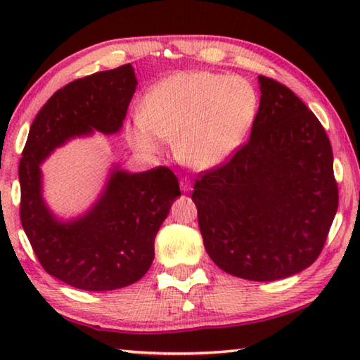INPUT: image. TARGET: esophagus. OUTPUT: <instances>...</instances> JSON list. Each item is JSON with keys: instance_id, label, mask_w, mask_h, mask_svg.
Instances as JSON below:
<instances>
[{"instance_id": "34e87169", "label": "esophagus", "mask_w": 360, "mask_h": 360, "mask_svg": "<svg viewBox=\"0 0 360 360\" xmlns=\"http://www.w3.org/2000/svg\"><path fill=\"white\" fill-rule=\"evenodd\" d=\"M192 188V182L188 178H182L181 179V191L182 192H188Z\"/></svg>"}]
</instances>
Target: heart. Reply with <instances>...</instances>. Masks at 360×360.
Segmentation results:
<instances>
[{
  "mask_svg": "<svg viewBox=\"0 0 360 360\" xmlns=\"http://www.w3.org/2000/svg\"><path fill=\"white\" fill-rule=\"evenodd\" d=\"M259 92L245 77L182 71L146 95L129 130L133 148L155 154L158 138L174 141L176 157L195 169L227 160L245 141L259 112Z\"/></svg>",
  "mask_w": 360,
  "mask_h": 360,
  "instance_id": "obj_1",
  "label": "heart"
}]
</instances>
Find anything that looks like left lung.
Returning <instances> with one entry per match:
<instances>
[{
  "label": "left lung",
  "mask_w": 360,
  "mask_h": 360,
  "mask_svg": "<svg viewBox=\"0 0 360 360\" xmlns=\"http://www.w3.org/2000/svg\"><path fill=\"white\" fill-rule=\"evenodd\" d=\"M251 138L198 174L192 200L211 260L230 275L275 281L319 257L338 208L328 136L284 84L259 76Z\"/></svg>",
  "instance_id": "obj_1"
}]
</instances>
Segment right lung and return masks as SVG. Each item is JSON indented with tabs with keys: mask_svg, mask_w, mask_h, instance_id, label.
<instances>
[{
	"mask_svg": "<svg viewBox=\"0 0 360 360\" xmlns=\"http://www.w3.org/2000/svg\"><path fill=\"white\" fill-rule=\"evenodd\" d=\"M131 65L76 79L47 100L30 127L19 163L20 221L49 275L82 290H114L141 279L154 260V241L179 182L167 167L114 172L84 217L62 224L41 197L39 165L72 136L119 131L136 89Z\"/></svg>",
	"mask_w": 360,
	"mask_h": 360,
	"instance_id": "right-lung-1",
	"label": "right lung"
}]
</instances>
